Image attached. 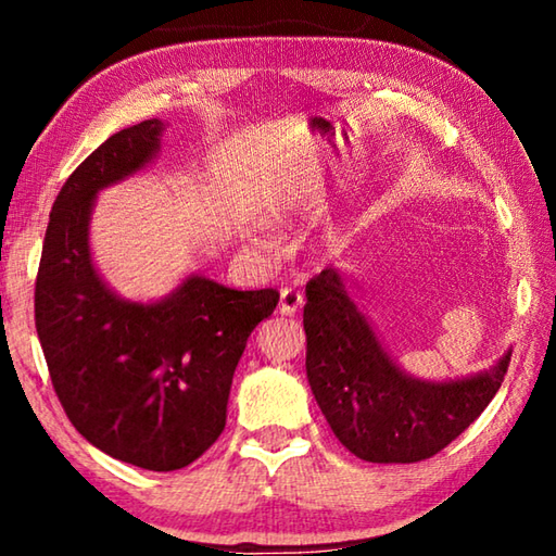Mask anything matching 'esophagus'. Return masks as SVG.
<instances>
[{"label":"esophagus","instance_id":"obj_1","mask_svg":"<svg viewBox=\"0 0 556 556\" xmlns=\"http://www.w3.org/2000/svg\"><path fill=\"white\" fill-rule=\"evenodd\" d=\"M301 306H304V294H301V291L289 289V287L281 289V294H279V314L281 316H294V314H299Z\"/></svg>","mask_w":556,"mask_h":556}]
</instances>
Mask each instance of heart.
Listing matches in <instances>:
<instances>
[{
    "mask_svg": "<svg viewBox=\"0 0 556 556\" xmlns=\"http://www.w3.org/2000/svg\"><path fill=\"white\" fill-rule=\"evenodd\" d=\"M289 213H291V203L279 199V201L267 203L265 208H262V218H265L267 223H279V220H285Z\"/></svg>",
    "mask_w": 556,
    "mask_h": 556,
    "instance_id": "1",
    "label": "heart"
}]
</instances>
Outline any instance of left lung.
Returning a JSON list of instances; mask_svg holds the SVG:
<instances>
[{"instance_id":"8db88e82","label":"left lung","mask_w":556,"mask_h":556,"mask_svg":"<svg viewBox=\"0 0 556 556\" xmlns=\"http://www.w3.org/2000/svg\"><path fill=\"white\" fill-rule=\"evenodd\" d=\"M306 378L338 441L372 464H417L446 448L491 404L510 363L466 380L425 382L384 353L343 277L324 269L306 285Z\"/></svg>"}]
</instances>
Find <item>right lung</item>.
<instances>
[{"instance_id":"1","label":"right lung","mask_w":556,"mask_h":556,"mask_svg":"<svg viewBox=\"0 0 556 556\" xmlns=\"http://www.w3.org/2000/svg\"><path fill=\"white\" fill-rule=\"evenodd\" d=\"M164 122L112 135L55 195L34 291L36 333L71 425L108 456L176 470L225 429L230 384L277 289L238 291L188 277L174 294L137 304L112 294L90 257L88 223L102 188L159 152Z\"/></svg>"}]
</instances>
